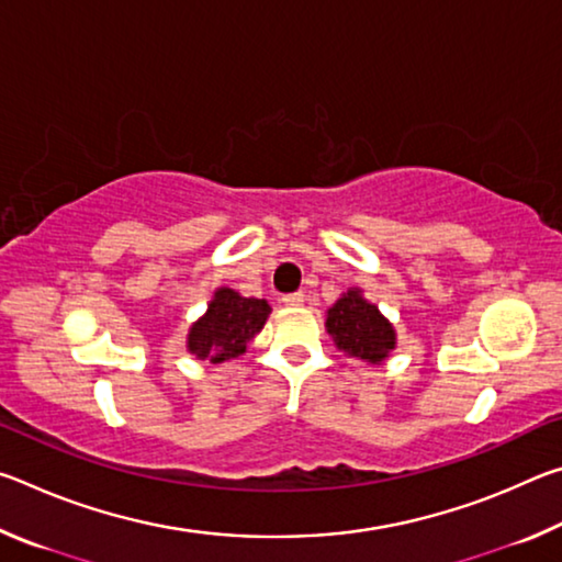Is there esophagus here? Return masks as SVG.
<instances>
[{"instance_id":"obj_1","label":"esophagus","mask_w":562,"mask_h":562,"mask_svg":"<svg viewBox=\"0 0 562 562\" xmlns=\"http://www.w3.org/2000/svg\"><path fill=\"white\" fill-rule=\"evenodd\" d=\"M282 302L288 304V307H300V304L304 302V292H290V294H284Z\"/></svg>"}]
</instances>
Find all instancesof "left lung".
Segmentation results:
<instances>
[{
  "label": "left lung",
  "instance_id": "obj_1",
  "mask_svg": "<svg viewBox=\"0 0 562 562\" xmlns=\"http://www.w3.org/2000/svg\"><path fill=\"white\" fill-rule=\"evenodd\" d=\"M327 331L345 355L364 359L369 364L386 359L396 345L394 327L376 310V304L361 297L359 290L341 294L327 310Z\"/></svg>",
  "mask_w": 562,
  "mask_h": 562
}]
</instances>
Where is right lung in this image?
Here are the masks:
<instances>
[{"instance_id":"obj_1","label":"right lung","mask_w":562,"mask_h":562,"mask_svg":"<svg viewBox=\"0 0 562 562\" xmlns=\"http://www.w3.org/2000/svg\"><path fill=\"white\" fill-rule=\"evenodd\" d=\"M270 304L258 297H243L235 290H217L207 304L205 317L190 327L188 349L211 364H223L245 355L250 339L262 329Z\"/></svg>"}]
</instances>
